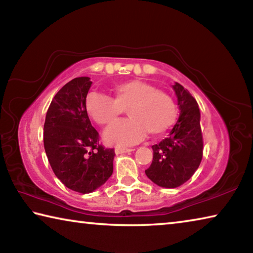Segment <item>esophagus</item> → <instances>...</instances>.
I'll list each match as a JSON object with an SVG mask.
<instances>
[{
	"instance_id": "esophagus-1",
	"label": "esophagus",
	"mask_w": 253,
	"mask_h": 253,
	"mask_svg": "<svg viewBox=\"0 0 253 253\" xmlns=\"http://www.w3.org/2000/svg\"><path fill=\"white\" fill-rule=\"evenodd\" d=\"M132 151H134L132 148H125V147H116V148H115V152H116V154L129 153V152H132Z\"/></svg>"
}]
</instances>
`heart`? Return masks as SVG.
<instances>
[{
	"mask_svg": "<svg viewBox=\"0 0 253 253\" xmlns=\"http://www.w3.org/2000/svg\"><path fill=\"white\" fill-rule=\"evenodd\" d=\"M115 98L92 92L85 101L87 111L101 126L116 123L127 110L130 119L117 123L105 131L107 143L132 145L147 132L157 136L165 132L176 118L175 104L168 92L143 80H129L114 87Z\"/></svg>",
	"mask_w": 253,
	"mask_h": 253,
	"instance_id": "heart-1",
	"label": "heart"
}]
</instances>
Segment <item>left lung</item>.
Instances as JSON below:
<instances>
[{
    "instance_id": "left-lung-1",
    "label": "left lung",
    "mask_w": 253,
    "mask_h": 253,
    "mask_svg": "<svg viewBox=\"0 0 253 253\" xmlns=\"http://www.w3.org/2000/svg\"><path fill=\"white\" fill-rule=\"evenodd\" d=\"M179 117L168 138L153 145V162L145 170L158 186L174 188L187 182L199 169L203 157V136L200 109L195 98L182 84L175 83Z\"/></svg>"
}]
</instances>
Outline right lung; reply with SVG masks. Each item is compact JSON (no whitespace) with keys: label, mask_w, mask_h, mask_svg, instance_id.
<instances>
[{"label":"right lung","mask_w":253,"mask_h":253,"mask_svg":"<svg viewBox=\"0 0 253 253\" xmlns=\"http://www.w3.org/2000/svg\"><path fill=\"white\" fill-rule=\"evenodd\" d=\"M89 77H78L55 93L45 115L43 144L53 173L78 193H91L114 169V148L99 144V134L88 117L85 98Z\"/></svg>","instance_id":"add662e5"}]
</instances>
